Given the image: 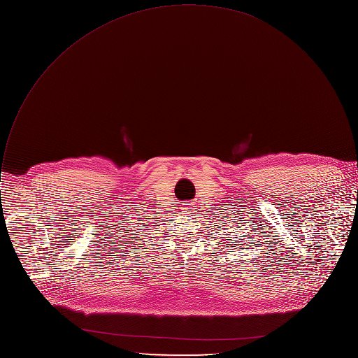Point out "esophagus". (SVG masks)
Wrapping results in <instances>:
<instances>
[{
	"instance_id": "1",
	"label": "esophagus",
	"mask_w": 358,
	"mask_h": 358,
	"mask_svg": "<svg viewBox=\"0 0 358 358\" xmlns=\"http://www.w3.org/2000/svg\"><path fill=\"white\" fill-rule=\"evenodd\" d=\"M184 213H185V211H184Z\"/></svg>"
}]
</instances>
